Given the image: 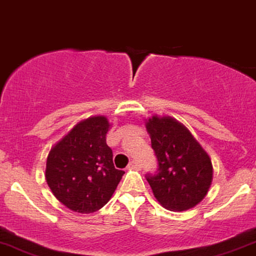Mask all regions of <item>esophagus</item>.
Returning a JSON list of instances; mask_svg holds the SVG:
<instances>
[{"label":"esophagus","mask_w":256,"mask_h":256,"mask_svg":"<svg viewBox=\"0 0 256 256\" xmlns=\"http://www.w3.org/2000/svg\"><path fill=\"white\" fill-rule=\"evenodd\" d=\"M128 169H140V163L136 161H131L128 163Z\"/></svg>","instance_id":"1"}]
</instances>
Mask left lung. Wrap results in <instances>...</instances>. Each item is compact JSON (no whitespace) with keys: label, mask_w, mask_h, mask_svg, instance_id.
Returning a JSON list of instances; mask_svg holds the SVG:
<instances>
[{"label":"left lung","mask_w":256,"mask_h":256,"mask_svg":"<svg viewBox=\"0 0 256 256\" xmlns=\"http://www.w3.org/2000/svg\"><path fill=\"white\" fill-rule=\"evenodd\" d=\"M158 161V174L146 175L154 196L169 211H186L208 194L214 178L208 154L188 128L168 116L146 122Z\"/></svg>","instance_id":"8db88e82"}]
</instances>
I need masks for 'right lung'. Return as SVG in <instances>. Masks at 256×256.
Wrapping results in <instances>:
<instances>
[{"label":"right lung","mask_w":256,"mask_h":256,"mask_svg":"<svg viewBox=\"0 0 256 256\" xmlns=\"http://www.w3.org/2000/svg\"><path fill=\"white\" fill-rule=\"evenodd\" d=\"M110 128L104 116L81 120L51 148L45 178L54 196L78 214L100 210L112 198L124 172L113 164L106 144Z\"/></svg>","instance_id":"1"}]
</instances>
